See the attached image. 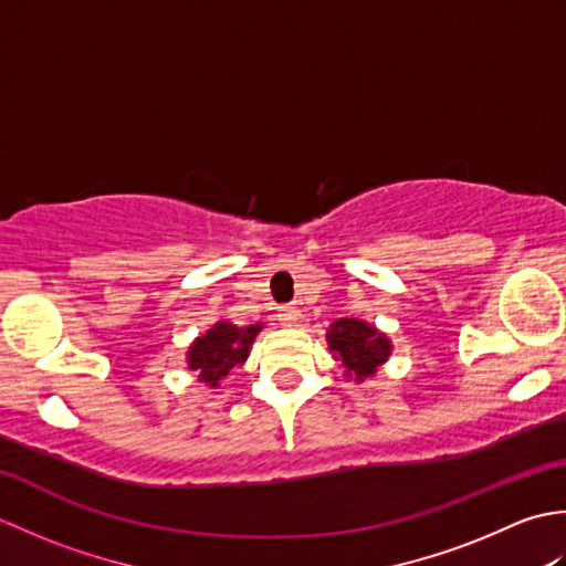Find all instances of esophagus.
I'll list each match as a JSON object with an SVG mask.
<instances>
[{
	"label": "esophagus",
	"instance_id": "obj_1",
	"mask_svg": "<svg viewBox=\"0 0 566 566\" xmlns=\"http://www.w3.org/2000/svg\"><path fill=\"white\" fill-rule=\"evenodd\" d=\"M298 316H302V314H298L296 306H280V308H276V318H280L284 326H294Z\"/></svg>",
	"mask_w": 566,
	"mask_h": 566
}]
</instances>
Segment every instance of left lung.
Instances as JSON below:
<instances>
[{"label": "left lung", "mask_w": 566, "mask_h": 566, "mask_svg": "<svg viewBox=\"0 0 566 566\" xmlns=\"http://www.w3.org/2000/svg\"><path fill=\"white\" fill-rule=\"evenodd\" d=\"M328 345L335 357L343 359L347 375L355 379L375 375L391 353V343L377 333L375 326H367L365 321L357 318L335 321L328 333Z\"/></svg>", "instance_id": "1"}]
</instances>
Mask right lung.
I'll list each match as a JSON object with an SVG mask.
<instances>
[{
  "instance_id": "add662e5",
  "label": "right lung",
  "mask_w": 566,
  "mask_h": 566,
  "mask_svg": "<svg viewBox=\"0 0 566 566\" xmlns=\"http://www.w3.org/2000/svg\"><path fill=\"white\" fill-rule=\"evenodd\" d=\"M262 326L250 328H235L233 323H216V326L201 335L195 345L189 347V369L199 371V379L219 387V381L231 371L235 365L245 363L250 353V345L255 340Z\"/></svg>"
}]
</instances>
